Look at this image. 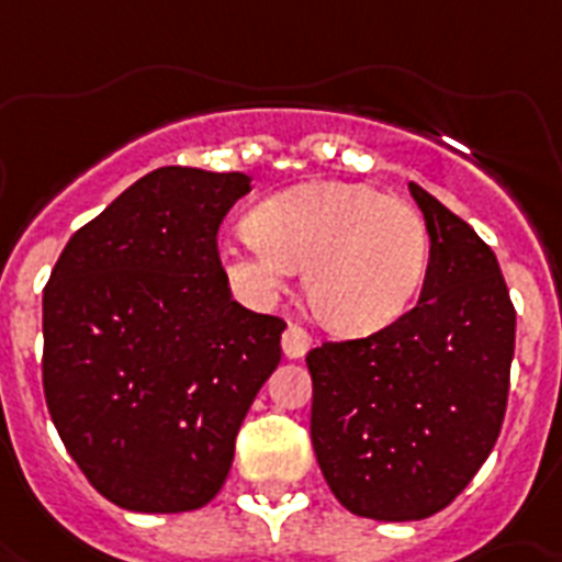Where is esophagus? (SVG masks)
<instances>
[{
	"label": "esophagus",
	"mask_w": 562,
	"mask_h": 562,
	"mask_svg": "<svg viewBox=\"0 0 562 562\" xmlns=\"http://www.w3.org/2000/svg\"><path fill=\"white\" fill-rule=\"evenodd\" d=\"M311 348V334L302 325H296V322H291L285 328V334H282V353L288 356V359H302V356L308 353Z\"/></svg>",
	"instance_id": "34e87169"
}]
</instances>
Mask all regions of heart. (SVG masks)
I'll list each match as a JSON object with an SVG mask.
<instances>
[{"label":"heart","mask_w":562,"mask_h":562,"mask_svg":"<svg viewBox=\"0 0 562 562\" xmlns=\"http://www.w3.org/2000/svg\"><path fill=\"white\" fill-rule=\"evenodd\" d=\"M228 277L266 302L305 262L316 319L339 334H370L416 300L429 262V232L416 206L350 180H308L254 209L251 226L221 246Z\"/></svg>","instance_id":"obj_1"}]
</instances>
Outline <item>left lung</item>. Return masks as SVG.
Here are the masks:
<instances>
[{"label":"left lung","instance_id":"left-lung-1","mask_svg":"<svg viewBox=\"0 0 562 562\" xmlns=\"http://www.w3.org/2000/svg\"><path fill=\"white\" fill-rule=\"evenodd\" d=\"M409 194L429 232L418 305L305 356L322 475L373 520H422L461 495L501 436L515 356V305L492 248L418 183Z\"/></svg>","mask_w":562,"mask_h":562}]
</instances>
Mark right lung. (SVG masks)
Listing matches in <instances>:
<instances>
[{
	"mask_svg": "<svg viewBox=\"0 0 562 562\" xmlns=\"http://www.w3.org/2000/svg\"><path fill=\"white\" fill-rule=\"evenodd\" d=\"M243 172L164 166L78 228L42 300V382L67 452L130 512L206 506L280 364V316L232 300L217 251Z\"/></svg>",
	"mask_w": 562,
	"mask_h": 562,
	"instance_id": "1",
	"label": "right lung"
}]
</instances>
